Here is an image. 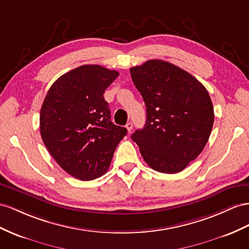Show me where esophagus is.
<instances>
[{"mask_svg":"<svg viewBox=\"0 0 249 249\" xmlns=\"http://www.w3.org/2000/svg\"><path fill=\"white\" fill-rule=\"evenodd\" d=\"M125 127H126V129L128 130V132H130V131H131V129H132V127H133V124H132L131 122H128V123L126 124V126H125Z\"/></svg>","mask_w":249,"mask_h":249,"instance_id":"1","label":"esophagus"}]
</instances>
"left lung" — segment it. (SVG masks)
<instances>
[{
  "label": "left lung",
  "mask_w": 249,
  "mask_h": 249,
  "mask_svg": "<svg viewBox=\"0 0 249 249\" xmlns=\"http://www.w3.org/2000/svg\"><path fill=\"white\" fill-rule=\"evenodd\" d=\"M146 105V123L132 133L144 161L159 173L177 174L205 147L213 125L206 88L169 62L149 60L130 68Z\"/></svg>",
  "instance_id": "8db88e82"
}]
</instances>
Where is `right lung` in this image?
Listing matches in <instances>:
<instances>
[{
	"label": "right lung",
	"instance_id": "right-lung-1",
	"mask_svg": "<svg viewBox=\"0 0 249 249\" xmlns=\"http://www.w3.org/2000/svg\"><path fill=\"white\" fill-rule=\"evenodd\" d=\"M119 72L83 65L56 80L44 99L40 131L46 148L67 174L90 181L109 168L113 152L127 133L114 125L103 93Z\"/></svg>",
	"mask_w": 249,
	"mask_h": 249
}]
</instances>
